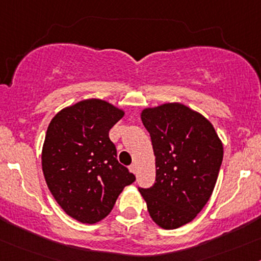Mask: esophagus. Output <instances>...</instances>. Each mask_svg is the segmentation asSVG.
Segmentation results:
<instances>
[{"label": "esophagus", "mask_w": 261, "mask_h": 261, "mask_svg": "<svg viewBox=\"0 0 261 261\" xmlns=\"http://www.w3.org/2000/svg\"><path fill=\"white\" fill-rule=\"evenodd\" d=\"M128 168H130V171H131V172H133L134 174L137 173V166H136V163H133V165H131Z\"/></svg>", "instance_id": "34e87169"}]
</instances>
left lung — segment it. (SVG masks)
Masks as SVG:
<instances>
[{
    "instance_id": "left-lung-1",
    "label": "left lung",
    "mask_w": 261,
    "mask_h": 261,
    "mask_svg": "<svg viewBox=\"0 0 261 261\" xmlns=\"http://www.w3.org/2000/svg\"><path fill=\"white\" fill-rule=\"evenodd\" d=\"M141 120L156 157V182L139 188L151 218L163 229L187 224L213 193L223 144L202 114L181 102L146 108Z\"/></svg>"
}]
</instances>
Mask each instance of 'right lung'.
<instances>
[{"instance_id":"right-lung-1","label":"right lung","mask_w":261,"mask_h":261,"mask_svg":"<svg viewBox=\"0 0 261 261\" xmlns=\"http://www.w3.org/2000/svg\"><path fill=\"white\" fill-rule=\"evenodd\" d=\"M125 111L101 99L62 109L51 119L42 148V170L54 199L80 223L110 213L135 176L116 160L109 131Z\"/></svg>"}]
</instances>
